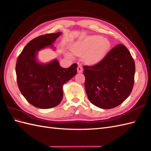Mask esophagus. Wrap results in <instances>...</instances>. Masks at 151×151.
<instances>
[{
  "mask_svg": "<svg viewBox=\"0 0 151 151\" xmlns=\"http://www.w3.org/2000/svg\"><path fill=\"white\" fill-rule=\"evenodd\" d=\"M83 71V67H82L81 65H79L78 67H77V72L79 73H81Z\"/></svg>",
  "mask_w": 151,
  "mask_h": 151,
  "instance_id": "1",
  "label": "esophagus"
}]
</instances>
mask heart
Wrapping results in <instances>:
<instances>
[{"mask_svg":"<svg viewBox=\"0 0 151 151\" xmlns=\"http://www.w3.org/2000/svg\"><path fill=\"white\" fill-rule=\"evenodd\" d=\"M110 46L109 41L101 36H90L73 43L71 52L77 56H83L89 64H95L104 57Z\"/></svg>","mask_w":151,"mask_h":151,"instance_id":"obj_1","label":"heart"}]
</instances>
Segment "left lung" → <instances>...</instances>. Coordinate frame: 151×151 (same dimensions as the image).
I'll return each instance as SVG.
<instances>
[{
    "mask_svg": "<svg viewBox=\"0 0 151 151\" xmlns=\"http://www.w3.org/2000/svg\"><path fill=\"white\" fill-rule=\"evenodd\" d=\"M90 102L100 108L118 106L129 96L134 84L135 62L123 45L113 48L93 66H83Z\"/></svg>",
    "mask_w": 151,
    "mask_h": 151,
    "instance_id": "1",
    "label": "left lung"
}]
</instances>
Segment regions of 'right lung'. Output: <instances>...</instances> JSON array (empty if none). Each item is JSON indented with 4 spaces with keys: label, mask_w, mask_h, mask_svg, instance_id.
Segmentation results:
<instances>
[{
    "label": "right lung",
    "mask_w": 151,
    "mask_h": 151,
    "mask_svg": "<svg viewBox=\"0 0 151 151\" xmlns=\"http://www.w3.org/2000/svg\"><path fill=\"white\" fill-rule=\"evenodd\" d=\"M60 32L38 36L27 44L17 59V83L21 94L33 106L48 109L57 106L63 98L62 86L77 74V63L62 68L57 59L48 63L36 60L40 50L51 46Z\"/></svg>",
    "instance_id": "1"
}]
</instances>
